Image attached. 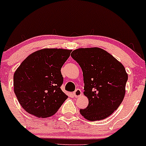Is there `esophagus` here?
<instances>
[{
	"mask_svg": "<svg viewBox=\"0 0 146 146\" xmlns=\"http://www.w3.org/2000/svg\"><path fill=\"white\" fill-rule=\"evenodd\" d=\"M73 94L75 97H78V96H81V95L82 94V92L80 89H76V90L73 92Z\"/></svg>",
	"mask_w": 146,
	"mask_h": 146,
	"instance_id": "esophagus-1",
	"label": "esophagus"
}]
</instances>
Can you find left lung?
<instances>
[{
    "instance_id": "1",
    "label": "left lung",
    "mask_w": 146,
    "mask_h": 146,
    "mask_svg": "<svg viewBox=\"0 0 146 146\" xmlns=\"http://www.w3.org/2000/svg\"><path fill=\"white\" fill-rule=\"evenodd\" d=\"M71 56L83 71L84 94L89 104L80 113L87 120L108 117L120 106L125 94L127 74L121 63L99 47L78 48Z\"/></svg>"
}]
</instances>
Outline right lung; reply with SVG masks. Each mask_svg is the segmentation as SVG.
I'll return each instance as SVG.
<instances>
[{
	"mask_svg": "<svg viewBox=\"0 0 146 146\" xmlns=\"http://www.w3.org/2000/svg\"><path fill=\"white\" fill-rule=\"evenodd\" d=\"M71 50L45 48L29 54L14 74V90L27 112L38 118L54 115L67 99L60 89V69Z\"/></svg>",
	"mask_w": 146,
	"mask_h": 146,
	"instance_id": "right-lung-1",
	"label": "right lung"
}]
</instances>
